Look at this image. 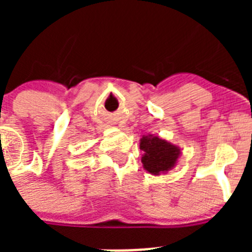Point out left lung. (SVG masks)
I'll return each instance as SVG.
<instances>
[{
  "instance_id": "obj_1",
  "label": "left lung",
  "mask_w": 252,
  "mask_h": 252,
  "mask_svg": "<svg viewBox=\"0 0 252 252\" xmlns=\"http://www.w3.org/2000/svg\"><path fill=\"white\" fill-rule=\"evenodd\" d=\"M140 149L144 151L142 166L153 175L165 174L177 165L182 150L179 146L159 136L146 135L140 140Z\"/></svg>"
}]
</instances>
